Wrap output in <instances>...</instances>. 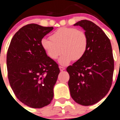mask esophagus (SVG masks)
Wrapping results in <instances>:
<instances>
[{
    "label": "esophagus",
    "mask_w": 120,
    "mask_h": 120,
    "mask_svg": "<svg viewBox=\"0 0 120 120\" xmlns=\"http://www.w3.org/2000/svg\"><path fill=\"white\" fill-rule=\"evenodd\" d=\"M59 68H60V71H63L64 69H65V68H64V67H62V66H59Z\"/></svg>",
    "instance_id": "1"
}]
</instances>
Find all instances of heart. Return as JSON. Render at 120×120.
I'll use <instances>...</instances> for the list:
<instances>
[{"label": "heart", "mask_w": 120, "mask_h": 120, "mask_svg": "<svg viewBox=\"0 0 120 120\" xmlns=\"http://www.w3.org/2000/svg\"><path fill=\"white\" fill-rule=\"evenodd\" d=\"M50 39L43 38L41 45L49 59H59L61 65H67L72 60L77 61L84 57L88 47V38L84 31L75 27H61L55 31Z\"/></svg>", "instance_id": "heart-1"}]
</instances>
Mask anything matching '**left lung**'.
I'll return each mask as SVG.
<instances>
[{
    "label": "left lung",
    "instance_id": "obj_1",
    "mask_svg": "<svg viewBox=\"0 0 120 120\" xmlns=\"http://www.w3.org/2000/svg\"><path fill=\"white\" fill-rule=\"evenodd\" d=\"M84 29L88 47L84 57L68 66L71 97L84 106L96 103L107 94L112 82L114 61L110 42L98 26L87 20L74 24Z\"/></svg>",
    "mask_w": 120,
    "mask_h": 120
}]
</instances>
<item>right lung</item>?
<instances>
[{"instance_id":"1","label":"right lung","mask_w":120,"mask_h":120,"mask_svg":"<svg viewBox=\"0 0 120 120\" xmlns=\"http://www.w3.org/2000/svg\"><path fill=\"white\" fill-rule=\"evenodd\" d=\"M53 29L29 24L14 34L8 49L9 84L18 100L33 108L48 105L60 73L59 65L42 48L41 41Z\"/></svg>"}]
</instances>
